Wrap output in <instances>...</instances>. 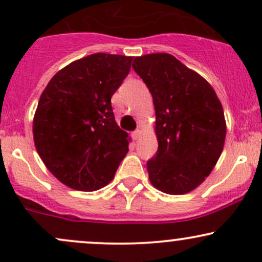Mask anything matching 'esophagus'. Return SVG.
<instances>
[{
    "label": "esophagus",
    "instance_id": "1",
    "mask_svg": "<svg viewBox=\"0 0 262 262\" xmlns=\"http://www.w3.org/2000/svg\"><path fill=\"white\" fill-rule=\"evenodd\" d=\"M132 135H133V138H134L135 140H137V139H139V138H140V135H141V130H140V129H137V130L133 132V134H132Z\"/></svg>",
    "mask_w": 262,
    "mask_h": 262
}]
</instances>
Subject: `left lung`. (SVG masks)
Wrapping results in <instances>:
<instances>
[{
  "label": "left lung",
  "mask_w": 262,
  "mask_h": 262,
  "mask_svg": "<svg viewBox=\"0 0 262 262\" xmlns=\"http://www.w3.org/2000/svg\"><path fill=\"white\" fill-rule=\"evenodd\" d=\"M133 69L152 96L158 151L148 161L159 191L185 194L209 176L223 151V107L208 81L166 53L137 56Z\"/></svg>",
  "instance_id": "obj_1"
}]
</instances>
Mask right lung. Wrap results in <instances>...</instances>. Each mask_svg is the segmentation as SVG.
Instances as JSON below:
<instances>
[{
  "label": "right lung",
  "instance_id": "add662e5",
  "mask_svg": "<svg viewBox=\"0 0 262 262\" xmlns=\"http://www.w3.org/2000/svg\"><path fill=\"white\" fill-rule=\"evenodd\" d=\"M133 56L96 53L58 71L39 98L33 138L39 156L60 182L97 191L113 180L130 138L114 119L113 93Z\"/></svg>",
  "mask_w": 262,
  "mask_h": 262
}]
</instances>
